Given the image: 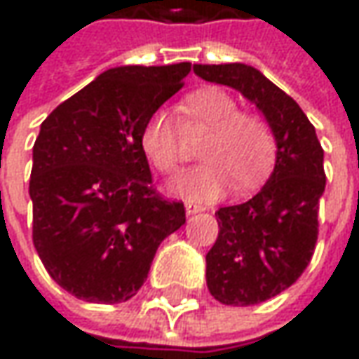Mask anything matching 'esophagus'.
I'll return each mask as SVG.
<instances>
[{
  "instance_id": "obj_1",
  "label": "esophagus",
  "mask_w": 359,
  "mask_h": 359,
  "mask_svg": "<svg viewBox=\"0 0 359 359\" xmlns=\"http://www.w3.org/2000/svg\"><path fill=\"white\" fill-rule=\"evenodd\" d=\"M203 210H205V208H203L201 203H198V201H189V200L186 201V212L189 215H191V214H200V212H203Z\"/></svg>"
}]
</instances>
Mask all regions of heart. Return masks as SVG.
I'll list each match as a JSON object with an SVG mask.
<instances>
[{
    "label": "heart",
    "mask_w": 359,
    "mask_h": 359,
    "mask_svg": "<svg viewBox=\"0 0 359 359\" xmlns=\"http://www.w3.org/2000/svg\"><path fill=\"white\" fill-rule=\"evenodd\" d=\"M184 109L191 121L210 130L200 145V156L208 161L186 173L175 184L177 191L212 200L228 186L226 177L236 191H250L268 177L278 142L271 123L262 114L238 109V102L222 88L189 93ZM140 142L147 159L165 175H173L186 159L177 126L168 111L147 118Z\"/></svg>",
    "instance_id": "heart-1"
}]
</instances>
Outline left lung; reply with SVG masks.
Returning a JSON list of instances; mask_svg holds the SVG:
<instances>
[{"label": "left lung", "mask_w": 359, "mask_h": 359, "mask_svg": "<svg viewBox=\"0 0 359 359\" xmlns=\"http://www.w3.org/2000/svg\"><path fill=\"white\" fill-rule=\"evenodd\" d=\"M194 72L254 102L276 133L273 173L252 200L215 212L219 231L205 255L208 290L217 302L262 304L296 283L313 255L324 149L302 107L252 65H194Z\"/></svg>", "instance_id": "1"}]
</instances>
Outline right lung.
I'll return each instance as SVG.
<instances>
[{
  "label": "right lung",
  "mask_w": 359,
  "mask_h": 359,
  "mask_svg": "<svg viewBox=\"0 0 359 359\" xmlns=\"http://www.w3.org/2000/svg\"><path fill=\"white\" fill-rule=\"evenodd\" d=\"M189 69L187 62L107 69L41 123L29 180L34 245L72 296L128 302L159 243L186 224L184 203L154 187L140 135Z\"/></svg>",
  "instance_id": "add662e5"
}]
</instances>
